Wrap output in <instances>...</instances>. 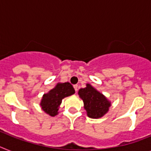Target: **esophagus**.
<instances>
[{"label":"esophagus","instance_id":"1","mask_svg":"<svg viewBox=\"0 0 151 151\" xmlns=\"http://www.w3.org/2000/svg\"><path fill=\"white\" fill-rule=\"evenodd\" d=\"M73 88H74V90H75L76 92L78 91V85H73Z\"/></svg>","mask_w":151,"mask_h":151}]
</instances>
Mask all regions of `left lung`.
Listing matches in <instances>:
<instances>
[{
	"label": "left lung",
	"instance_id": "8db88e82",
	"mask_svg": "<svg viewBox=\"0 0 151 151\" xmlns=\"http://www.w3.org/2000/svg\"><path fill=\"white\" fill-rule=\"evenodd\" d=\"M80 97L83 100V107L87 111V116L91 118H101L109 111L111 102L99 91L90 83L86 87L81 88L78 91Z\"/></svg>",
	"mask_w": 151,
	"mask_h": 151
}]
</instances>
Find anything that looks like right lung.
<instances>
[{
	"label": "right lung",
	"mask_w": 151,
	"mask_h": 151,
	"mask_svg": "<svg viewBox=\"0 0 151 151\" xmlns=\"http://www.w3.org/2000/svg\"><path fill=\"white\" fill-rule=\"evenodd\" d=\"M75 93L73 86L69 83H58L48 93L43 95L40 107L44 112L51 116H56L62 100Z\"/></svg>",
	"instance_id": "right-lung-1"
}]
</instances>
